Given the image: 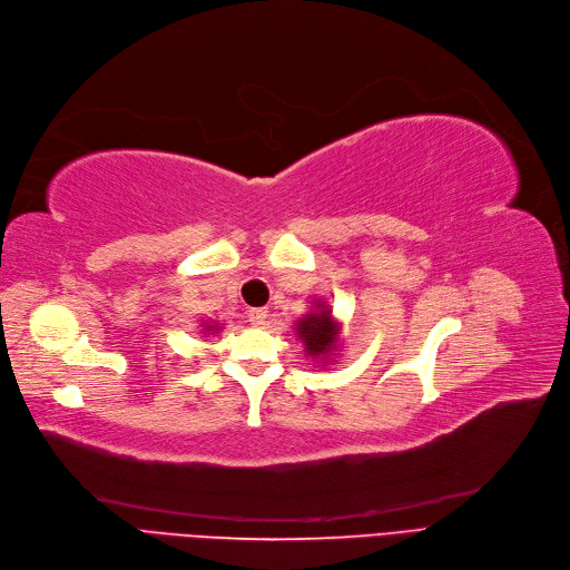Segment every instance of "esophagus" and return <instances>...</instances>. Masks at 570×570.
Returning <instances> with one entry per match:
<instances>
[{"label": "esophagus", "mask_w": 570, "mask_h": 570, "mask_svg": "<svg viewBox=\"0 0 570 570\" xmlns=\"http://www.w3.org/2000/svg\"><path fill=\"white\" fill-rule=\"evenodd\" d=\"M248 320L255 324V327H262V324L268 322V311L266 308H250Z\"/></svg>", "instance_id": "34e87169"}]
</instances>
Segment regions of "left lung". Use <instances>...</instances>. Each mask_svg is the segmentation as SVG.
I'll use <instances>...</instances> for the list:
<instances>
[{
	"label": "left lung",
	"mask_w": 570,
	"mask_h": 570,
	"mask_svg": "<svg viewBox=\"0 0 570 570\" xmlns=\"http://www.w3.org/2000/svg\"><path fill=\"white\" fill-rule=\"evenodd\" d=\"M296 334H299V338L306 343L308 355L320 357V355H330L334 350L338 327L334 324L330 311L324 306H317V311L299 320V324H296Z\"/></svg>",
	"instance_id": "1"
}]
</instances>
